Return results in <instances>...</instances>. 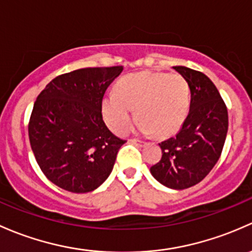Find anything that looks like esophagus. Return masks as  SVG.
<instances>
[{
	"label": "esophagus",
	"mask_w": 252,
	"mask_h": 252,
	"mask_svg": "<svg viewBox=\"0 0 252 252\" xmlns=\"http://www.w3.org/2000/svg\"><path fill=\"white\" fill-rule=\"evenodd\" d=\"M128 142H129V143L134 144V145H138V147H144V145H145V142L141 141V139H136V138H133V139H129Z\"/></svg>",
	"instance_id": "34e87169"
}]
</instances>
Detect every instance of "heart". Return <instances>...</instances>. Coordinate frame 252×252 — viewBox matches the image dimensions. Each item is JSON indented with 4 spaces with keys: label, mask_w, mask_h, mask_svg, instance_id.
<instances>
[{
    "label": "heart",
    "mask_w": 252,
    "mask_h": 252,
    "mask_svg": "<svg viewBox=\"0 0 252 252\" xmlns=\"http://www.w3.org/2000/svg\"><path fill=\"white\" fill-rule=\"evenodd\" d=\"M116 93L103 98L105 123L123 134L133 124L136 110L139 131L167 137L182 127L190 108V88L181 74L142 71L124 76Z\"/></svg>",
    "instance_id": "b5f03b06"
}]
</instances>
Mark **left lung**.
Returning a JSON list of instances; mask_svg holds the SVG:
<instances>
[{
  "instance_id": "1",
  "label": "left lung",
  "mask_w": 252,
  "mask_h": 252,
  "mask_svg": "<svg viewBox=\"0 0 252 252\" xmlns=\"http://www.w3.org/2000/svg\"><path fill=\"white\" fill-rule=\"evenodd\" d=\"M188 81L190 108L175 137L160 143L162 157L150 167L153 177L171 189H186L203 181L224 145L228 111L214 82L200 71L173 66Z\"/></svg>"
}]
</instances>
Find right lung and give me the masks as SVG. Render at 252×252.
I'll list each match as a JSON object with an SVG mask.
<instances>
[{
  "mask_svg": "<svg viewBox=\"0 0 252 252\" xmlns=\"http://www.w3.org/2000/svg\"><path fill=\"white\" fill-rule=\"evenodd\" d=\"M123 66L85 68L59 75L38 94L29 139L46 177L64 190L88 193L110 175L126 141L103 121L102 102Z\"/></svg>",
  "mask_w": 252,
  "mask_h": 252,
  "instance_id": "right-lung-1",
  "label": "right lung"
}]
</instances>
